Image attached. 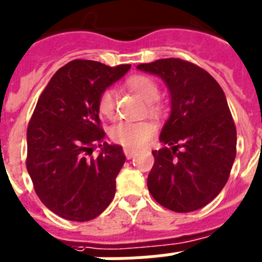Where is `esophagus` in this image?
<instances>
[{
    "mask_svg": "<svg viewBox=\"0 0 262 262\" xmlns=\"http://www.w3.org/2000/svg\"><path fill=\"white\" fill-rule=\"evenodd\" d=\"M123 152H124V155H126L127 159H131V158L135 157L138 151L134 150V148H128V147H126V148L123 150Z\"/></svg>",
    "mask_w": 262,
    "mask_h": 262,
    "instance_id": "34e87169",
    "label": "esophagus"
}]
</instances>
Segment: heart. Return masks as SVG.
Returning <instances> with one entry per match:
<instances>
[{
    "label": "heart",
    "mask_w": 262,
    "mask_h": 262,
    "mask_svg": "<svg viewBox=\"0 0 262 262\" xmlns=\"http://www.w3.org/2000/svg\"><path fill=\"white\" fill-rule=\"evenodd\" d=\"M127 87L139 95L144 101L150 114L159 115L165 110V105L158 99V84L154 79L146 75H133L127 79ZM97 111L101 116L112 119L115 116L116 103L115 91L112 88H104L97 97ZM154 123L148 120H120L112 126L110 131L111 139L116 143L128 148H136L143 146L154 135Z\"/></svg>",
    "instance_id": "heart-1"
}]
</instances>
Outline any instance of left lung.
I'll return each mask as SVG.
<instances>
[{
  "instance_id": "8db88e82",
  "label": "left lung",
  "mask_w": 262,
  "mask_h": 262,
  "mask_svg": "<svg viewBox=\"0 0 262 262\" xmlns=\"http://www.w3.org/2000/svg\"><path fill=\"white\" fill-rule=\"evenodd\" d=\"M138 69L162 77L171 96V115L159 138L170 147L152 151L148 191L168 210H198L224 189L237 152L224 91L210 73L182 58H161Z\"/></svg>"
}]
</instances>
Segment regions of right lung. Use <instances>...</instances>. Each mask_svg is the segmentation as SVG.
<instances>
[{"label":"right lung","mask_w":262,"mask_h":262,"mask_svg":"<svg viewBox=\"0 0 262 262\" xmlns=\"http://www.w3.org/2000/svg\"><path fill=\"white\" fill-rule=\"evenodd\" d=\"M129 68L73 60L53 75L30 118L27 168L34 191L69 221L94 220L114 200L126 155L120 146L104 142L97 97ZM97 145L102 151L94 157Z\"/></svg>","instance_id":"add662e5"}]
</instances>
